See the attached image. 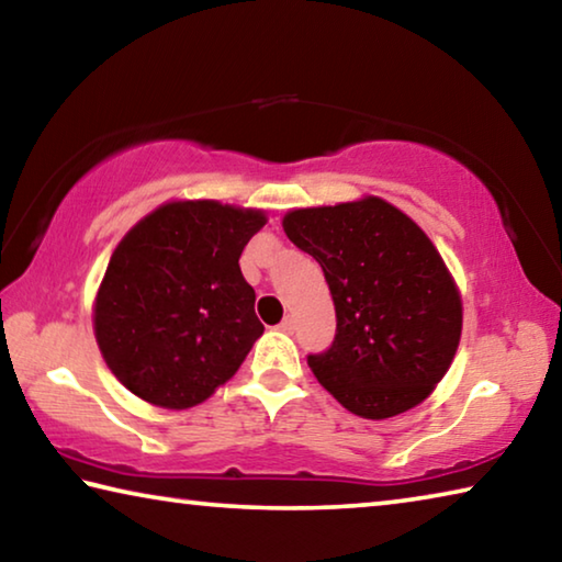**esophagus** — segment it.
Returning a JSON list of instances; mask_svg holds the SVG:
<instances>
[{"label":"esophagus","instance_id":"esophagus-1","mask_svg":"<svg viewBox=\"0 0 562 562\" xmlns=\"http://www.w3.org/2000/svg\"><path fill=\"white\" fill-rule=\"evenodd\" d=\"M280 331H284V335H292V329H294V322H292V317H284L282 322H280V327H278Z\"/></svg>","mask_w":562,"mask_h":562}]
</instances>
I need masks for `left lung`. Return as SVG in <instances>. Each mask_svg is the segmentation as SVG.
<instances>
[{
	"label": "left lung",
	"mask_w": 562,
	"mask_h": 562,
	"mask_svg": "<svg viewBox=\"0 0 562 562\" xmlns=\"http://www.w3.org/2000/svg\"><path fill=\"white\" fill-rule=\"evenodd\" d=\"M290 240L319 262L337 337L307 364L361 418H392L434 394L461 341L463 302L431 237L379 195L294 207Z\"/></svg>",
	"instance_id": "left-lung-1"
}]
</instances>
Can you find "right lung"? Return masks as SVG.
<instances>
[{
	"instance_id": "right-lung-1",
	"label": "right lung",
	"mask_w": 562,
	"mask_h": 562,
	"mask_svg": "<svg viewBox=\"0 0 562 562\" xmlns=\"http://www.w3.org/2000/svg\"><path fill=\"white\" fill-rule=\"evenodd\" d=\"M260 207L168 201L121 237L97 297L93 335L111 374L160 408L203 404L240 369L265 327L240 255Z\"/></svg>"
}]
</instances>
